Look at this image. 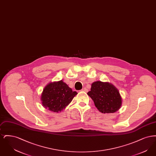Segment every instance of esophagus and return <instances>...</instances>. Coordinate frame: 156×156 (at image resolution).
<instances>
[{
  "instance_id": "34e87169",
  "label": "esophagus",
  "mask_w": 156,
  "mask_h": 156,
  "mask_svg": "<svg viewBox=\"0 0 156 156\" xmlns=\"http://www.w3.org/2000/svg\"><path fill=\"white\" fill-rule=\"evenodd\" d=\"M82 91H84V92H87L88 91V89H87L86 88H82L81 90Z\"/></svg>"
}]
</instances>
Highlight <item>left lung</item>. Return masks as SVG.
I'll list each match as a JSON object with an SVG mask.
<instances>
[{
	"label": "left lung",
	"instance_id": "obj_1",
	"mask_svg": "<svg viewBox=\"0 0 156 156\" xmlns=\"http://www.w3.org/2000/svg\"><path fill=\"white\" fill-rule=\"evenodd\" d=\"M87 94L94 101L97 109L102 113H115L122 106V97L119 90L111 83L94 82Z\"/></svg>",
	"mask_w": 156,
	"mask_h": 156
}]
</instances>
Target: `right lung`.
<instances>
[{
    "mask_svg": "<svg viewBox=\"0 0 156 156\" xmlns=\"http://www.w3.org/2000/svg\"><path fill=\"white\" fill-rule=\"evenodd\" d=\"M77 94L61 80L47 85L41 94V100L44 108L50 111L58 112L65 109Z\"/></svg>",
    "mask_w": 156,
    "mask_h": 156,
    "instance_id": "right-lung-1",
    "label": "right lung"
}]
</instances>
